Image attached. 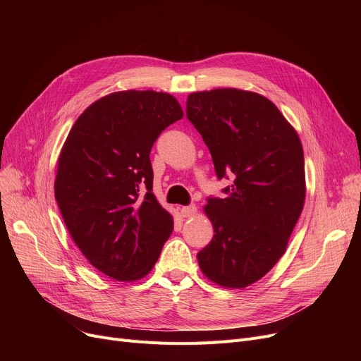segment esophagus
Returning a JSON list of instances; mask_svg holds the SVG:
<instances>
[{
	"label": "esophagus",
	"mask_w": 361,
	"mask_h": 361,
	"mask_svg": "<svg viewBox=\"0 0 361 361\" xmlns=\"http://www.w3.org/2000/svg\"><path fill=\"white\" fill-rule=\"evenodd\" d=\"M183 216H192L196 214V206L195 204H188V206H183L180 209Z\"/></svg>",
	"instance_id": "obj_1"
}]
</instances>
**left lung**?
I'll return each mask as SVG.
<instances>
[{
    "label": "left lung",
    "mask_w": 361,
    "mask_h": 361,
    "mask_svg": "<svg viewBox=\"0 0 361 361\" xmlns=\"http://www.w3.org/2000/svg\"><path fill=\"white\" fill-rule=\"evenodd\" d=\"M187 118L212 155L226 195L207 197L214 238L197 253L218 286L244 288L286 253L306 197L305 155L297 131L264 97L240 89L188 94Z\"/></svg>",
    "instance_id": "left-lung-1"
}]
</instances>
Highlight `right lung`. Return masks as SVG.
Wrapping results in <instances>:
<instances>
[{"instance_id": "right-lung-1", "label": "right lung", "mask_w": 361, "mask_h": 361, "mask_svg": "<svg viewBox=\"0 0 361 361\" xmlns=\"http://www.w3.org/2000/svg\"><path fill=\"white\" fill-rule=\"evenodd\" d=\"M183 118L164 92L124 90L93 102L75 120L59 158L55 199L92 267L137 281L157 263L174 222L152 193L150 149Z\"/></svg>"}]
</instances>
